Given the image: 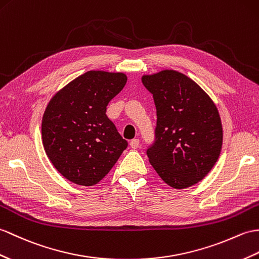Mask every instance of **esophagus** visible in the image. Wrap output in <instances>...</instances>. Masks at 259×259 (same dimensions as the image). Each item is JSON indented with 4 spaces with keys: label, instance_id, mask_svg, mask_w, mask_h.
<instances>
[{
    "label": "esophagus",
    "instance_id": "1",
    "mask_svg": "<svg viewBox=\"0 0 259 259\" xmlns=\"http://www.w3.org/2000/svg\"><path fill=\"white\" fill-rule=\"evenodd\" d=\"M139 146H140V140H139V139H132V140L130 141V147H131L132 149L139 148Z\"/></svg>",
    "mask_w": 259,
    "mask_h": 259
}]
</instances>
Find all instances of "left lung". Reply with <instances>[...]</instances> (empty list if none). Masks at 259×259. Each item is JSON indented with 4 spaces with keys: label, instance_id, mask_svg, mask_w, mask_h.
<instances>
[{
    "label": "left lung",
    "instance_id": "8db88e82",
    "mask_svg": "<svg viewBox=\"0 0 259 259\" xmlns=\"http://www.w3.org/2000/svg\"><path fill=\"white\" fill-rule=\"evenodd\" d=\"M142 83L157 109L154 141L147 149L150 163L174 189L200 182L221 153L218 108L196 82L176 70L146 75Z\"/></svg>",
    "mask_w": 259,
    "mask_h": 259
}]
</instances>
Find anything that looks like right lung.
<instances>
[{
    "label": "right lung",
    "mask_w": 259,
    "mask_h": 259,
    "mask_svg": "<svg viewBox=\"0 0 259 259\" xmlns=\"http://www.w3.org/2000/svg\"><path fill=\"white\" fill-rule=\"evenodd\" d=\"M127 82L122 73L90 70L54 96L41 121L47 157L69 181L90 186L104 179L128 142L107 117V106Z\"/></svg>",
    "instance_id": "obj_1"
}]
</instances>
